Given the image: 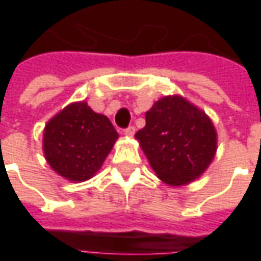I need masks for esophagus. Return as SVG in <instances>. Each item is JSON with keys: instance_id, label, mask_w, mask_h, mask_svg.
Returning <instances> with one entry per match:
<instances>
[{"instance_id": "1", "label": "esophagus", "mask_w": 261, "mask_h": 261, "mask_svg": "<svg viewBox=\"0 0 261 261\" xmlns=\"http://www.w3.org/2000/svg\"><path fill=\"white\" fill-rule=\"evenodd\" d=\"M123 134L127 136L135 135V126H127L125 130H123Z\"/></svg>"}]
</instances>
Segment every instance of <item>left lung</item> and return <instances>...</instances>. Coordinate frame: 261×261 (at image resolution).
Returning <instances> with one entry per match:
<instances>
[{"instance_id":"8db88e82","label":"left lung","mask_w":261,"mask_h":261,"mask_svg":"<svg viewBox=\"0 0 261 261\" xmlns=\"http://www.w3.org/2000/svg\"><path fill=\"white\" fill-rule=\"evenodd\" d=\"M136 139L156 175L171 186L190 183L205 171L216 151L211 119L185 98L164 97L145 115Z\"/></svg>"}]
</instances>
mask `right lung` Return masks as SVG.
Here are the masks:
<instances>
[{
  "mask_svg": "<svg viewBox=\"0 0 261 261\" xmlns=\"http://www.w3.org/2000/svg\"><path fill=\"white\" fill-rule=\"evenodd\" d=\"M112 122L87 103H72L47 122L43 149L49 166L72 181L97 173L117 139Z\"/></svg>",
  "mask_w": 261,
  "mask_h": 261,
  "instance_id": "1",
  "label": "right lung"
}]
</instances>
